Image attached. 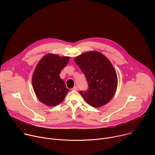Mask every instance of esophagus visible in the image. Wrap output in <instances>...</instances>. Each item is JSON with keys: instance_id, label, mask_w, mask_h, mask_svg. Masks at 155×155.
I'll return each mask as SVG.
<instances>
[{"instance_id": "obj_1", "label": "esophagus", "mask_w": 155, "mask_h": 155, "mask_svg": "<svg viewBox=\"0 0 155 155\" xmlns=\"http://www.w3.org/2000/svg\"><path fill=\"white\" fill-rule=\"evenodd\" d=\"M72 90H75V91H77L78 90V87L77 86H74L72 89Z\"/></svg>"}]
</instances>
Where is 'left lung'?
Masks as SVG:
<instances>
[{
    "mask_svg": "<svg viewBox=\"0 0 155 155\" xmlns=\"http://www.w3.org/2000/svg\"><path fill=\"white\" fill-rule=\"evenodd\" d=\"M75 62L86 76L89 88L80 91L85 101L94 107L107 104L117 87L116 71L110 61L101 53L92 51L78 56Z\"/></svg>",
    "mask_w": 155,
    "mask_h": 155,
    "instance_id": "1",
    "label": "left lung"
}]
</instances>
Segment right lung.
I'll use <instances>...</instances> for the list:
<instances>
[{
	"label": "right lung",
	"mask_w": 155,
	"mask_h": 155,
	"mask_svg": "<svg viewBox=\"0 0 155 155\" xmlns=\"http://www.w3.org/2000/svg\"><path fill=\"white\" fill-rule=\"evenodd\" d=\"M69 59V57L48 54L36 66L32 76L33 89L38 100L45 105L56 106L67 95L69 90L59 74Z\"/></svg>",
	"instance_id": "obj_1"
}]
</instances>
